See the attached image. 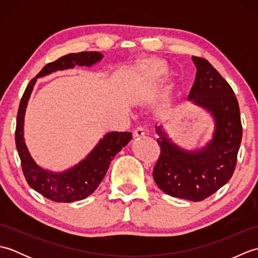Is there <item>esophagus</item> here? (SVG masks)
I'll list each match as a JSON object with an SVG mask.
<instances>
[{
    "mask_svg": "<svg viewBox=\"0 0 258 258\" xmlns=\"http://www.w3.org/2000/svg\"><path fill=\"white\" fill-rule=\"evenodd\" d=\"M145 130L143 127H138L136 130H134L133 132V136L135 139H139V138H142V136L145 135Z\"/></svg>",
    "mask_w": 258,
    "mask_h": 258,
    "instance_id": "1",
    "label": "esophagus"
}]
</instances>
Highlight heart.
<instances>
[{
    "instance_id": "b5f03b06",
    "label": "heart",
    "mask_w": 258,
    "mask_h": 258,
    "mask_svg": "<svg viewBox=\"0 0 258 258\" xmlns=\"http://www.w3.org/2000/svg\"><path fill=\"white\" fill-rule=\"evenodd\" d=\"M138 74L146 83L153 84L167 78L169 74V68L162 59L151 58L140 65Z\"/></svg>"
}]
</instances>
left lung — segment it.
<instances>
[{"mask_svg": "<svg viewBox=\"0 0 258 258\" xmlns=\"http://www.w3.org/2000/svg\"><path fill=\"white\" fill-rule=\"evenodd\" d=\"M191 59L197 72L187 100L210 115L214 131L204 145L186 150L156 124L161 154L153 177L166 194L200 202L231 179L242 142V123L232 87L206 59L196 56Z\"/></svg>", "mask_w": 258, "mask_h": 258, "instance_id": "8db88e82", "label": "left lung"}]
</instances>
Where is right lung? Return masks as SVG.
Wrapping results in <instances>:
<instances>
[{"label":"right lung","instance_id":"obj_1","mask_svg":"<svg viewBox=\"0 0 258 258\" xmlns=\"http://www.w3.org/2000/svg\"><path fill=\"white\" fill-rule=\"evenodd\" d=\"M103 57L104 55L100 52L71 53L59 57L55 62L48 63L42 69L26 86L22 96L16 117V149L27 184L51 201L70 203L84 200L90 196L101 184L114 156L132 140V133L111 132L105 134L83 160L64 171L53 172L42 167L31 155L24 139V117L33 87L37 79L58 71L74 69L76 65L91 68L101 62Z\"/></svg>","mask_w":258,"mask_h":258}]
</instances>
